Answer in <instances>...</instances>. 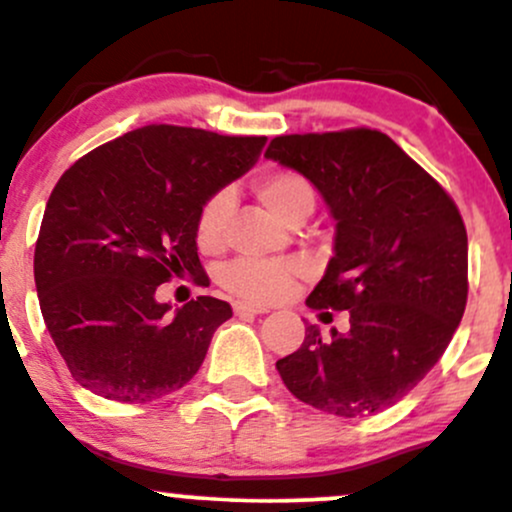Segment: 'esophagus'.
Segmentation results:
<instances>
[{"instance_id":"esophagus-1","label":"esophagus","mask_w":512,"mask_h":512,"mask_svg":"<svg viewBox=\"0 0 512 512\" xmlns=\"http://www.w3.org/2000/svg\"><path fill=\"white\" fill-rule=\"evenodd\" d=\"M233 313H236L238 317H243V315H264V313H269V310L264 308V305H252V303H236V305H233Z\"/></svg>"}]
</instances>
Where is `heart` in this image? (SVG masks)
Returning a JSON list of instances; mask_svg holds the SVG:
<instances>
[{"instance_id":"1","label":"heart","mask_w":512,"mask_h":512,"mask_svg":"<svg viewBox=\"0 0 512 512\" xmlns=\"http://www.w3.org/2000/svg\"><path fill=\"white\" fill-rule=\"evenodd\" d=\"M257 199L279 216L281 221L293 223L301 216H310L315 207V192L310 182L291 170H279V173L267 175L255 185ZM233 199L228 192H216L199 207L195 221V240L202 252H219L226 245L228 219H231ZM301 262H257V260H238L231 267L223 269L221 284L226 286L233 296L252 303L279 301L293 289L303 276Z\"/></svg>"}]
</instances>
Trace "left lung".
<instances>
[{"mask_svg": "<svg viewBox=\"0 0 512 512\" xmlns=\"http://www.w3.org/2000/svg\"><path fill=\"white\" fill-rule=\"evenodd\" d=\"M264 156L313 182L337 221L334 257L305 303L349 313L344 334L305 327L301 349L276 361L281 380L301 402L346 419L392 407L436 366L462 320L460 211L378 129L284 134Z\"/></svg>", "mask_w": 512, "mask_h": 512, "instance_id": "1", "label": "left lung"}]
</instances>
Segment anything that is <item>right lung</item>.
Returning a JSON list of instances; mask_svg holds the SVG:
<instances>
[{
	"mask_svg": "<svg viewBox=\"0 0 512 512\" xmlns=\"http://www.w3.org/2000/svg\"><path fill=\"white\" fill-rule=\"evenodd\" d=\"M267 137L146 125L64 170L35 243V289L72 378L93 395L154 402L190 383L231 305L199 296L168 315L156 289L204 279L195 221L255 166Z\"/></svg>",
	"mask_w": 512,
	"mask_h": 512,
	"instance_id": "obj_1",
	"label": "right lung"
}]
</instances>
